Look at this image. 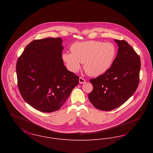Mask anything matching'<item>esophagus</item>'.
<instances>
[{
    "instance_id": "obj_1",
    "label": "esophagus",
    "mask_w": 153,
    "mask_h": 153,
    "mask_svg": "<svg viewBox=\"0 0 153 153\" xmlns=\"http://www.w3.org/2000/svg\"><path fill=\"white\" fill-rule=\"evenodd\" d=\"M85 81H85L84 79H83L82 77H80L79 78V82H80V84H84V83L85 82Z\"/></svg>"
}]
</instances>
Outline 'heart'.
<instances>
[{
  "instance_id": "obj_1",
  "label": "heart",
  "mask_w": 153,
  "mask_h": 153,
  "mask_svg": "<svg viewBox=\"0 0 153 153\" xmlns=\"http://www.w3.org/2000/svg\"><path fill=\"white\" fill-rule=\"evenodd\" d=\"M72 53L65 52L62 59L71 72L76 73L84 63L85 72L91 76H98L107 72L117 55V47L111 42L99 41L77 42L71 46Z\"/></svg>"
}]
</instances>
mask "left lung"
<instances>
[{
	"label": "left lung",
	"instance_id": "left-lung-1",
	"mask_svg": "<svg viewBox=\"0 0 153 153\" xmlns=\"http://www.w3.org/2000/svg\"><path fill=\"white\" fill-rule=\"evenodd\" d=\"M114 41L118 51L112 65L104 74L90 80L94 89L89 100L95 108L105 111L123 104L135 93L139 81V56L126 41Z\"/></svg>",
	"mask_w": 153,
	"mask_h": 153
}]
</instances>
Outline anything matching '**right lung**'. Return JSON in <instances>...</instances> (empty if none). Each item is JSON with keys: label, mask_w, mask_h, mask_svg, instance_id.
I'll use <instances>...</instances> for the list:
<instances>
[{"label": "right lung", "mask_w": 153, "mask_h": 153, "mask_svg": "<svg viewBox=\"0 0 153 153\" xmlns=\"http://www.w3.org/2000/svg\"><path fill=\"white\" fill-rule=\"evenodd\" d=\"M60 38L34 40L25 49L16 66L18 86L22 97L42 112L57 111L79 83L62 59Z\"/></svg>", "instance_id": "obj_1"}]
</instances>
